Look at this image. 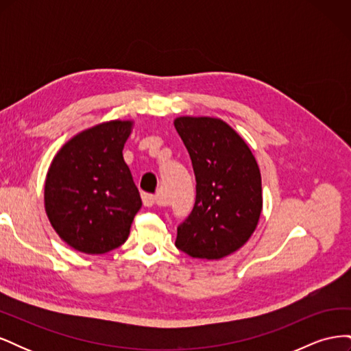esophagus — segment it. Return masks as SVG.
Masks as SVG:
<instances>
[{
    "mask_svg": "<svg viewBox=\"0 0 351 351\" xmlns=\"http://www.w3.org/2000/svg\"><path fill=\"white\" fill-rule=\"evenodd\" d=\"M142 200H143V205L147 206V208H152V206H155L158 204V200H156V197L154 195H146L145 193L142 196Z\"/></svg>",
    "mask_w": 351,
    "mask_h": 351,
    "instance_id": "obj_1",
    "label": "esophagus"
}]
</instances>
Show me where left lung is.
I'll use <instances>...</instances> for the list:
<instances>
[{
  "mask_svg": "<svg viewBox=\"0 0 351 351\" xmlns=\"http://www.w3.org/2000/svg\"><path fill=\"white\" fill-rule=\"evenodd\" d=\"M174 127L192 159L196 202L177 228L176 246L197 259L217 261L239 250L256 230L262 182L241 136L214 117H177Z\"/></svg>",
  "mask_w": 351,
  "mask_h": 351,
  "instance_id": "obj_1",
  "label": "left lung"
}]
</instances>
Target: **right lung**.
<instances>
[{
  "label": "right lung",
  "mask_w": 351,
  "mask_h": 351,
  "mask_svg": "<svg viewBox=\"0 0 351 351\" xmlns=\"http://www.w3.org/2000/svg\"><path fill=\"white\" fill-rule=\"evenodd\" d=\"M130 120H111L73 136L52 159L44 200L52 228L74 250L102 254L127 240L142 206L123 147Z\"/></svg>",
  "instance_id": "right-lung-1"
}]
</instances>
